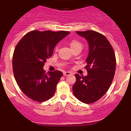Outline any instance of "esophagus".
Segmentation results:
<instances>
[{
  "mask_svg": "<svg viewBox=\"0 0 131 131\" xmlns=\"http://www.w3.org/2000/svg\"><path fill=\"white\" fill-rule=\"evenodd\" d=\"M69 75H71V73L69 72V71H64V72H63V75L67 76Z\"/></svg>",
  "mask_w": 131,
  "mask_h": 131,
  "instance_id": "obj_1",
  "label": "esophagus"
}]
</instances>
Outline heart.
I'll return each instance as SVG.
<instances>
[{
    "label": "heart",
    "mask_w": 131,
    "mask_h": 131,
    "mask_svg": "<svg viewBox=\"0 0 131 131\" xmlns=\"http://www.w3.org/2000/svg\"><path fill=\"white\" fill-rule=\"evenodd\" d=\"M69 45L71 47V49L73 50V51L76 49H82L83 48V44L81 42L77 40H72L69 42ZM56 50H57V48H56Z\"/></svg>",
    "instance_id": "heart-1"
}]
</instances>
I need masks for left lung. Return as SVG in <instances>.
Wrapping results in <instances>:
<instances>
[{
    "mask_svg": "<svg viewBox=\"0 0 131 131\" xmlns=\"http://www.w3.org/2000/svg\"><path fill=\"white\" fill-rule=\"evenodd\" d=\"M76 33L89 43L85 66L88 74L84 77L75 75L76 82L73 86V92L81 102L91 104L104 95L112 84L116 66L115 53L108 40L96 31Z\"/></svg>",
    "mask_w": 131,
    "mask_h": 131,
    "instance_id": "obj_1",
    "label": "left lung"
}]
</instances>
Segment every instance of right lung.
Returning a JSON list of instances; mask_svg holds the SVG:
<instances>
[{"instance_id":"add662e5","label":"right lung","mask_w":131,"mask_h":131,"mask_svg":"<svg viewBox=\"0 0 131 131\" xmlns=\"http://www.w3.org/2000/svg\"><path fill=\"white\" fill-rule=\"evenodd\" d=\"M70 32L32 31L19 40L12 59L14 77L19 87L28 98L42 102L52 98L63 75L62 71L45 73V63L52 56L58 43Z\"/></svg>"}]
</instances>
